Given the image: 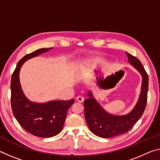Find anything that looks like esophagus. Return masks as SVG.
<instances>
[{
	"mask_svg": "<svg viewBox=\"0 0 160 160\" xmlns=\"http://www.w3.org/2000/svg\"><path fill=\"white\" fill-rule=\"evenodd\" d=\"M76 100H77L78 102H82L83 101H84V98H83L82 96L79 95V96H78L77 98H76Z\"/></svg>",
	"mask_w": 160,
	"mask_h": 160,
	"instance_id": "1",
	"label": "esophagus"
}]
</instances>
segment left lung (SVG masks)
<instances>
[{
    "mask_svg": "<svg viewBox=\"0 0 160 160\" xmlns=\"http://www.w3.org/2000/svg\"><path fill=\"white\" fill-rule=\"evenodd\" d=\"M129 62L132 65L142 76V91L139 100L135 108L128 115L115 116L106 112L92 98L90 92L89 98L84 100L85 118L90 131L102 138L122 135L130 130L138 121L145 110L148 102L149 78L142 64L138 58L127 52Z\"/></svg>",
    "mask_w": 160,
    "mask_h": 160,
    "instance_id": "1",
    "label": "left lung"
}]
</instances>
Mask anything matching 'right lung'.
Returning a JSON list of instances; mask_svg holds the SVG:
<instances>
[{
    "label": "right lung",
    "instance_id": "right-lung-1",
    "mask_svg": "<svg viewBox=\"0 0 160 160\" xmlns=\"http://www.w3.org/2000/svg\"><path fill=\"white\" fill-rule=\"evenodd\" d=\"M52 48H41L21 58L11 76V108L13 115L22 128L31 135L40 138H51L62 130L68 110L74 103V98L68 100H53L38 104L25 98L19 80V72L24 62Z\"/></svg>",
    "mask_w": 160,
    "mask_h": 160
}]
</instances>
